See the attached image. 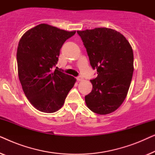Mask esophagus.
I'll use <instances>...</instances> for the list:
<instances>
[{
    "mask_svg": "<svg viewBox=\"0 0 155 155\" xmlns=\"http://www.w3.org/2000/svg\"><path fill=\"white\" fill-rule=\"evenodd\" d=\"M76 79H77L78 82H80V81H81V80H83V78H82V76H78V77L76 78Z\"/></svg>",
    "mask_w": 155,
    "mask_h": 155,
    "instance_id": "1",
    "label": "esophagus"
}]
</instances>
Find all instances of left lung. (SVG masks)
Returning a JSON list of instances; mask_svg holds the SVG:
<instances>
[{"instance_id":"obj_1","label":"left lung","mask_w":155,"mask_h":155,"mask_svg":"<svg viewBox=\"0 0 155 155\" xmlns=\"http://www.w3.org/2000/svg\"><path fill=\"white\" fill-rule=\"evenodd\" d=\"M97 77L84 97L94 113L104 115L118 109L126 99L133 73V52L125 37L114 29L99 27L78 31Z\"/></svg>"}]
</instances>
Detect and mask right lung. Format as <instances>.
I'll list each match as a JSON object with an SVG mask.
<instances>
[{"label": "right lung", "mask_w": 155, "mask_h": 155, "mask_svg": "<svg viewBox=\"0 0 155 155\" xmlns=\"http://www.w3.org/2000/svg\"><path fill=\"white\" fill-rule=\"evenodd\" d=\"M75 32L41 24L25 32L19 41V80L25 96L40 111H58L75 84L73 76L61 69H52L58 62L63 44Z\"/></svg>", "instance_id": "1"}]
</instances>
